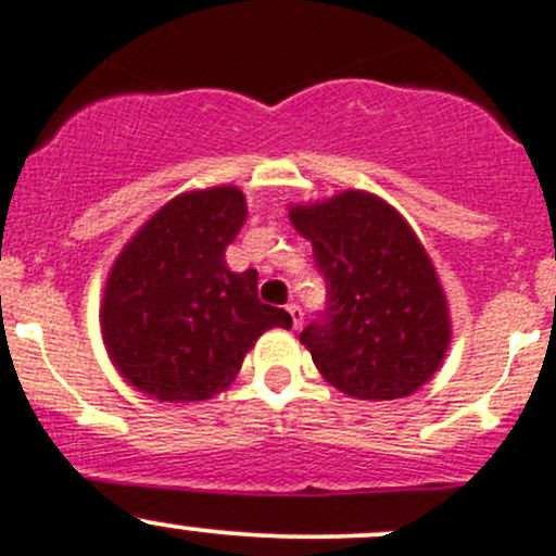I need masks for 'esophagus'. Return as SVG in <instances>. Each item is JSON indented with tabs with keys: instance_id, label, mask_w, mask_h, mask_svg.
<instances>
[{
	"instance_id": "esophagus-1",
	"label": "esophagus",
	"mask_w": 556,
	"mask_h": 556,
	"mask_svg": "<svg viewBox=\"0 0 556 556\" xmlns=\"http://www.w3.org/2000/svg\"><path fill=\"white\" fill-rule=\"evenodd\" d=\"M288 314L293 317V327L298 330V327L303 325V308L298 306V303H288Z\"/></svg>"
}]
</instances>
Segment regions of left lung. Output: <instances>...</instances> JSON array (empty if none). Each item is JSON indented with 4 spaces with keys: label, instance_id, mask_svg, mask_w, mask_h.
I'll list each match as a JSON object with an SVG mask.
<instances>
[{
    "label": "left lung",
    "instance_id": "obj_1",
    "mask_svg": "<svg viewBox=\"0 0 556 556\" xmlns=\"http://www.w3.org/2000/svg\"><path fill=\"white\" fill-rule=\"evenodd\" d=\"M290 220L327 282V308L301 332L325 381L372 402L418 391L445 359L450 312L416 231L367 191L295 204Z\"/></svg>",
    "mask_w": 556,
    "mask_h": 556
}]
</instances>
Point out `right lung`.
I'll use <instances>...</instances> for the list:
<instances>
[{"mask_svg":"<svg viewBox=\"0 0 556 556\" xmlns=\"http://www.w3.org/2000/svg\"><path fill=\"white\" fill-rule=\"evenodd\" d=\"M248 218L237 186L175 197L111 266L101 303L106 352L127 383L160 402H202L237 378L244 354L285 308L258 298V271L226 266Z\"/></svg>","mask_w":556,"mask_h":556,"instance_id":"obj_1","label":"right lung"}]
</instances>
